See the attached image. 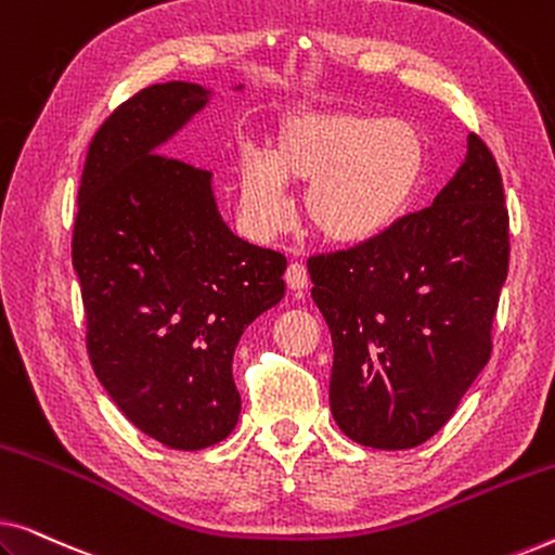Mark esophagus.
<instances>
[{
  "label": "esophagus",
  "mask_w": 555,
  "mask_h": 555,
  "mask_svg": "<svg viewBox=\"0 0 555 555\" xmlns=\"http://www.w3.org/2000/svg\"><path fill=\"white\" fill-rule=\"evenodd\" d=\"M285 283H287V287H291V291H306V287H308V270H306V264H300V262L287 264Z\"/></svg>",
  "instance_id": "obj_1"
}]
</instances>
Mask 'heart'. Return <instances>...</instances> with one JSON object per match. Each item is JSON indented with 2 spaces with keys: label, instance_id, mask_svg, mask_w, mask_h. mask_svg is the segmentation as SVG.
<instances>
[{
  "label": "heart",
  "instance_id": "1",
  "mask_svg": "<svg viewBox=\"0 0 555 555\" xmlns=\"http://www.w3.org/2000/svg\"><path fill=\"white\" fill-rule=\"evenodd\" d=\"M427 146L401 118L359 111H300L280 120L268 158L242 154L237 192L242 217L257 237L291 222L287 186H306L302 215L336 247L384 237L420 194Z\"/></svg>",
  "mask_w": 555,
  "mask_h": 555
}]
</instances>
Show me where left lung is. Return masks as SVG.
I'll use <instances>...</instances> for the list:
<instances>
[{
	"mask_svg": "<svg viewBox=\"0 0 555 555\" xmlns=\"http://www.w3.org/2000/svg\"><path fill=\"white\" fill-rule=\"evenodd\" d=\"M507 253L503 179L467 133L431 207L371 245L310 257L333 340L331 414L348 439L412 450L444 427L490 359Z\"/></svg>",
	"mask_w": 555,
	"mask_h": 555,
	"instance_id": "left-lung-1",
	"label": "left lung"
}]
</instances>
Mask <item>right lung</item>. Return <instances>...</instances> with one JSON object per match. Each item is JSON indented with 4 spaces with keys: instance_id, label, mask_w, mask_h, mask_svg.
Returning a JSON list of instances; mask_svg holds the SVG:
<instances>
[{
    "instance_id": "right-lung-1",
    "label": "right lung",
    "mask_w": 555,
    "mask_h": 555,
    "mask_svg": "<svg viewBox=\"0 0 555 555\" xmlns=\"http://www.w3.org/2000/svg\"><path fill=\"white\" fill-rule=\"evenodd\" d=\"M211 95L169 80L113 111L90 141L73 232L98 382L143 435L186 452L230 437L234 348L285 295V257L230 230L209 171L164 156Z\"/></svg>"
}]
</instances>
